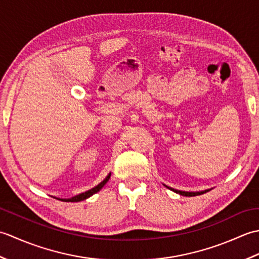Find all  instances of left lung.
Here are the masks:
<instances>
[{"mask_svg": "<svg viewBox=\"0 0 259 259\" xmlns=\"http://www.w3.org/2000/svg\"><path fill=\"white\" fill-rule=\"evenodd\" d=\"M168 189L172 190L175 192H177V194L181 195V196H186V197H192V196H198V195H202L205 194V192L209 191V190H203V191H196V192H192V191H181V190H177V189H174V188H170V187L166 186Z\"/></svg>", "mask_w": 259, "mask_h": 259, "instance_id": "8db88e82", "label": "left lung"}]
</instances>
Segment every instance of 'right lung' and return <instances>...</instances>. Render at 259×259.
Masks as SVG:
<instances>
[{
	"instance_id": "obj_1",
	"label": "right lung",
	"mask_w": 259,
	"mask_h": 259,
	"mask_svg": "<svg viewBox=\"0 0 259 259\" xmlns=\"http://www.w3.org/2000/svg\"><path fill=\"white\" fill-rule=\"evenodd\" d=\"M110 176H111V174H109L107 177H106V179H104L103 181H101V183L99 184L98 186H96L95 188H92V189L88 190L85 192H82V194H80V195H76V196H74L72 198H68V199H62V198H57V199L62 200V201H68V202H78V201H81V200H84V199H87V198L91 197L92 195L97 194L98 191H100L102 187L108 183V180L110 179ZM54 198H56V197H54Z\"/></svg>"
}]
</instances>
